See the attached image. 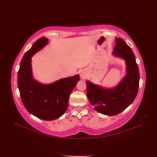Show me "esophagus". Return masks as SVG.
<instances>
[{
    "mask_svg": "<svg viewBox=\"0 0 157 157\" xmlns=\"http://www.w3.org/2000/svg\"><path fill=\"white\" fill-rule=\"evenodd\" d=\"M86 76H87V73H86V71H82L80 73V77L82 79H85L86 78Z\"/></svg>",
    "mask_w": 157,
    "mask_h": 157,
    "instance_id": "34e87169",
    "label": "esophagus"
}]
</instances>
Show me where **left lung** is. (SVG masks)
<instances>
[{"mask_svg": "<svg viewBox=\"0 0 157 157\" xmlns=\"http://www.w3.org/2000/svg\"><path fill=\"white\" fill-rule=\"evenodd\" d=\"M112 55L123 59L127 73L113 88H104L86 81V94L90 104L101 114L113 116L119 114L134 102L138 94L140 81L139 69L131 48L121 38H116Z\"/></svg>", "mask_w": 157, "mask_h": 157, "instance_id": "8db88e82", "label": "left lung"}]
</instances>
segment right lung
I'll return each mask as SVG.
<instances>
[{
	"label": "right lung",
	"instance_id": "1",
	"mask_svg": "<svg viewBox=\"0 0 157 157\" xmlns=\"http://www.w3.org/2000/svg\"><path fill=\"white\" fill-rule=\"evenodd\" d=\"M48 39L42 37L26 52L20 63L17 85L21 101L27 111L42 120L52 121L59 118L66 111L69 96L79 75L62 78L49 84L36 81L32 74V57L47 45Z\"/></svg>",
	"mask_w": 157,
	"mask_h": 157
}]
</instances>
